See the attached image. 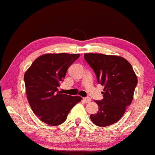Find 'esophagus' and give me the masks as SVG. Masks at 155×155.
Masks as SVG:
<instances>
[{
  "label": "esophagus",
  "mask_w": 155,
  "mask_h": 155,
  "mask_svg": "<svg viewBox=\"0 0 155 155\" xmlns=\"http://www.w3.org/2000/svg\"><path fill=\"white\" fill-rule=\"evenodd\" d=\"M83 101H84L85 103H88V102H91V98L89 97H86V98H83Z\"/></svg>",
  "instance_id": "esophagus-1"
}]
</instances>
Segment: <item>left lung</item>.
Here are the masks:
<instances>
[{
  "instance_id": "left-lung-1",
  "label": "left lung",
  "mask_w": 155,
  "mask_h": 155,
  "mask_svg": "<svg viewBox=\"0 0 155 155\" xmlns=\"http://www.w3.org/2000/svg\"><path fill=\"white\" fill-rule=\"evenodd\" d=\"M84 57L95 72L98 82L105 87L102 100L95 101L99 110L91 114V120L100 127L114 124L131 104L137 77L123 57L102 53H85Z\"/></svg>"
}]
</instances>
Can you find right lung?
I'll return each instance as SVG.
<instances>
[{"label":"right lung","mask_w":155,"mask_h":155,"mask_svg":"<svg viewBox=\"0 0 155 155\" xmlns=\"http://www.w3.org/2000/svg\"><path fill=\"white\" fill-rule=\"evenodd\" d=\"M80 54L46 53L32 62L24 74L27 99L33 113L43 123L56 126L66 120L73 106L82 100L58 91L68 68Z\"/></svg>","instance_id":"right-lung-1"}]
</instances>
